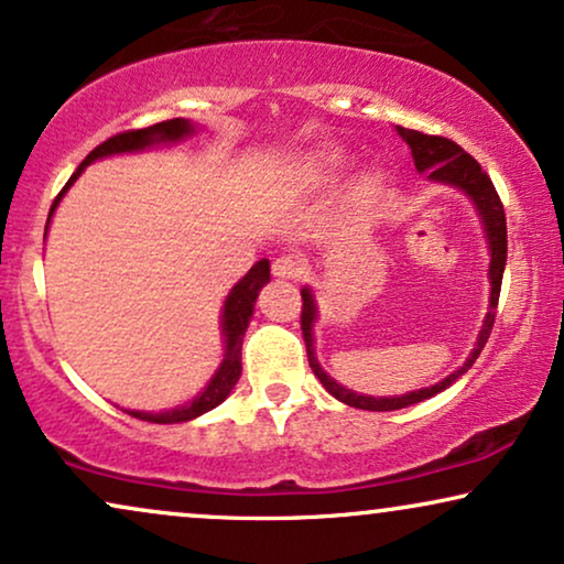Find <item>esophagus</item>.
I'll return each mask as SVG.
<instances>
[{
	"instance_id": "34e87169",
	"label": "esophagus",
	"mask_w": 564,
	"mask_h": 564,
	"mask_svg": "<svg viewBox=\"0 0 564 564\" xmlns=\"http://www.w3.org/2000/svg\"><path fill=\"white\" fill-rule=\"evenodd\" d=\"M272 274L280 276V280H297L300 276V264L295 256L282 253L272 261Z\"/></svg>"
}]
</instances>
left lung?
Segmentation results:
<instances>
[{
    "label": "left lung",
    "instance_id": "8db88e82",
    "mask_svg": "<svg viewBox=\"0 0 564 564\" xmlns=\"http://www.w3.org/2000/svg\"><path fill=\"white\" fill-rule=\"evenodd\" d=\"M399 137L404 139L412 150L414 165L416 171L430 173V178L441 181V184H451L464 188L466 194L471 196L474 204H477L481 223H485L487 230V240H489V251H492V264H489V282H492V297H489V313L485 326H481L477 347L469 355V360L456 372H451L448 378L441 380L437 386H430V389L422 391H412L406 397H393V399H372V397H360V393L347 391L345 386H339L336 380H332L321 370V365L316 362V355H313V321H316V303H313V295L308 290H303V311H300V328H303V339H305V352H308V365L311 370L316 372L321 383L326 386V391L336 397L339 401H345L347 406L355 409H368V412H391V409H404L409 404H416V401H425L435 393H441L443 389H448L453 380L464 376L466 370L471 368L474 360H477L481 349H485L489 334H492L495 326V313H497V300H500V288H502V272H506V259H508V223H506V209H502L500 196L495 192V184L489 181V175L481 171V165L474 160L469 152H464L456 142L448 137H437V134H425V131H414V129H404L397 127Z\"/></svg>",
    "mask_w": 564,
    "mask_h": 564
}]
</instances>
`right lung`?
<instances>
[{
    "mask_svg": "<svg viewBox=\"0 0 564 564\" xmlns=\"http://www.w3.org/2000/svg\"><path fill=\"white\" fill-rule=\"evenodd\" d=\"M188 131H192V123H188L186 119H171V121L152 123V127H148V129H129V131H121V134L108 137L106 142H100L98 148H95L90 155L83 160V165L77 167V173H72L67 186L58 192L54 204H51V212L56 209L58 199H62V194L72 186V181H75L77 175L83 173V167L90 165L93 160L113 155V152L142 150L152 142H173V139H181L184 134H188ZM267 282H269V261L261 259V261H256V264L251 267V272H248L243 280L232 288L228 300H225L223 334H225V345H228L225 347V360H223V365H219L215 378L209 380V386L199 393V397H196L194 401H188L186 406L171 409V412H160V414L129 412V414L137 416V420L155 422V425H173V422L194 420V416H199L204 412H209V409H215L217 404H223V401L228 399V393L232 391V386H236L240 378V349H243V334L248 328V321H251V316H253V303H256V297H259V290L264 288Z\"/></svg>",
    "mask_w": 564,
    "mask_h": 564,
    "instance_id": "add662e5",
    "label": "right lung"
}]
</instances>
